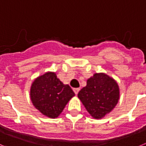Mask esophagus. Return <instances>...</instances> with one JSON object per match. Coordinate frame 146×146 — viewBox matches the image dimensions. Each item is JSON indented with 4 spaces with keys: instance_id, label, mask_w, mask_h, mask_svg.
Returning a JSON list of instances; mask_svg holds the SVG:
<instances>
[{
    "instance_id": "1",
    "label": "esophagus",
    "mask_w": 146,
    "mask_h": 146,
    "mask_svg": "<svg viewBox=\"0 0 146 146\" xmlns=\"http://www.w3.org/2000/svg\"><path fill=\"white\" fill-rule=\"evenodd\" d=\"M79 90H80L79 88H75V89H73V91H74L75 94H76V95L78 94V92H79Z\"/></svg>"
}]
</instances>
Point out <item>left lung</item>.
Returning a JSON list of instances; mask_svg holds the SVG:
<instances>
[{"label": "left lung", "instance_id": "left-lung-1", "mask_svg": "<svg viewBox=\"0 0 146 146\" xmlns=\"http://www.w3.org/2000/svg\"><path fill=\"white\" fill-rule=\"evenodd\" d=\"M116 81L106 73H94L81 89L78 98L94 119H102L115 108L119 100Z\"/></svg>", "mask_w": 146, "mask_h": 146}]
</instances>
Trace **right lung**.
Segmentation results:
<instances>
[{"label":"right lung","mask_w":146,"mask_h":146,"mask_svg":"<svg viewBox=\"0 0 146 146\" xmlns=\"http://www.w3.org/2000/svg\"><path fill=\"white\" fill-rule=\"evenodd\" d=\"M75 93L68 84H64L54 72L38 76L31 88L33 104L43 115L55 119L62 112Z\"/></svg>","instance_id":"obj_1"}]
</instances>
